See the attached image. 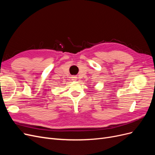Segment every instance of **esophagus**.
I'll return each instance as SVG.
<instances>
[{
  "instance_id": "34e87169",
  "label": "esophagus",
  "mask_w": 155,
  "mask_h": 155,
  "mask_svg": "<svg viewBox=\"0 0 155 155\" xmlns=\"http://www.w3.org/2000/svg\"><path fill=\"white\" fill-rule=\"evenodd\" d=\"M72 80H73V81H76V80H77V77H76V76H72Z\"/></svg>"
}]
</instances>
